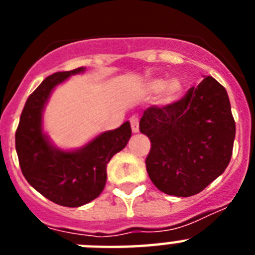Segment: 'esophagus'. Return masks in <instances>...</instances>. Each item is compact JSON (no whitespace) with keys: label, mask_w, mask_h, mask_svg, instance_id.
<instances>
[{"label":"esophagus","mask_w":255,"mask_h":255,"mask_svg":"<svg viewBox=\"0 0 255 255\" xmlns=\"http://www.w3.org/2000/svg\"><path fill=\"white\" fill-rule=\"evenodd\" d=\"M130 124H131V130L134 134L139 132V119L136 116H132L130 119Z\"/></svg>","instance_id":"34e87169"}]
</instances>
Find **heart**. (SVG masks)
<instances>
[{
  "label": "heart",
  "mask_w": 255,
  "mask_h": 255,
  "mask_svg": "<svg viewBox=\"0 0 255 255\" xmlns=\"http://www.w3.org/2000/svg\"><path fill=\"white\" fill-rule=\"evenodd\" d=\"M147 89L150 93H158L162 91V103L172 105L181 98L184 85L179 79H171L167 83L163 79H153L147 83Z\"/></svg>",
  "instance_id": "1"
}]
</instances>
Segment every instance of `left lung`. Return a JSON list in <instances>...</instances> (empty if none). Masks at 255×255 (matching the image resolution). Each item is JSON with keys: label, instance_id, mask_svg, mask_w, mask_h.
Segmentation results:
<instances>
[{"label": "left lung", "instance_id": "left-lung-1", "mask_svg": "<svg viewBox=\"0 0 255 255\" xmlns=\"http://www.w3.org/2000/svg\"><path fill=\"white\" fill-rule=\"evenodd\" d=\"M139 126L152 143L147 172L164 194H198L224 173L233 155L231 105L226 89L212 76H204L179 102L148 108Z\"/></svg>", "mask_w": 255, "mask_h": 255}]
</instances>
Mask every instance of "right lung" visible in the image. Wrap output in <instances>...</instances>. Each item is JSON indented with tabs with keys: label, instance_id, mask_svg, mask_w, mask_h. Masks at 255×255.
Returning a JSON list of instances; mask_svg holds the SVG:
<instances>
[{
	"label": "right lung",
	"instance_id": "right-lung-1",
	"mask_svg": "<svg viewBox=\"0 0 255 255\" xmlns=\"http://www.w3.org/2000/svg\"><path fill=\"white\" fill-rule=\"evenodd\" d=\"M85 67L55 73L29 96L20 116L15 145L21 172L38 193L64 207H82L100 197L107 180V163L131 136L129 121L103 131L82 147L62 149L44 131L43 112L52 92Z\"/></svg>",
	"mask_w": 255,
	"mask_h": 255
}]
</instances>
